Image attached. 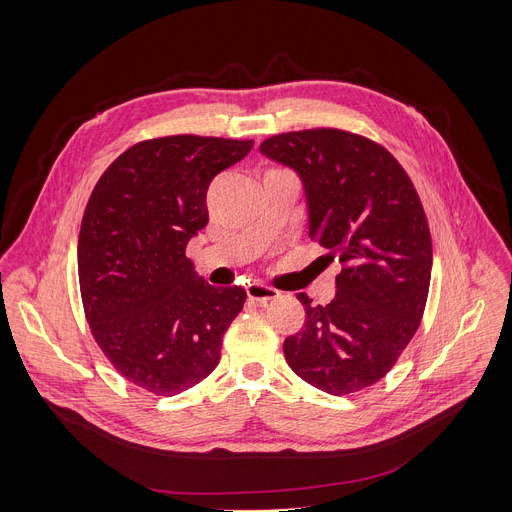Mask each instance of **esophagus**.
Listing matches in <instances>:
<instances>
[{
  "label": "esophagus",
  "mask_w": 512,
  "mask_h": 512,
  "mask_svg": "<svg viewBox=\"0 0 512 512\" xmlns=\"http://www.w3.org/2000/svg\"><path fill=\"white\" fill-rule=\"evenodd\" d=\"M247 297L259 305H265L267 301H274L280 297V292L272 286H265V284H249L247 286Z\"/></svg>",
  "instance_id": "esophagus-1"
}]
</instances>
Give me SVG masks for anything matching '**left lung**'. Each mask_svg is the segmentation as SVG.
<instances>
[{"instance_id": "obj_1", "label": "left lung", "mask_w": 512, "mask_h": 512, "mask_svg": "<svg viewBox=\"0 0 512 512\" xmlns=\"http://www.w3.org/2000/svg\"><path fill=\"white\" fill-rule=\"evenodd\" d=\"M259 149L301 176L309 236L342 263L326 307L297 294L307 317L284 340L286 363L328 394L359 392L384 378L421 324L432 278L421 199L396 157L355 132H282Z\"/></svg>"}]
</instances>
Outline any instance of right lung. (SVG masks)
<instances>
[{
    "label": "right lung",
    "instance_id": "add662e5",
    "mask_svg": "<svg viewBox=\"0 0 512 512\" xmlns=\"http://www.w3.org/2000/svg\"><path fill=\"white\" fill-rule=\"evenodd\" d=\"M253 141L174 134L126 149L97 180L78 234V282L91 334L114 369L174 396L218 367L242 311L240 286L197 278L186 245L207 226L211 180Z\"/></svg>",
    "mask_w": 512,
    "mask_h": 512
}]
</instances>
